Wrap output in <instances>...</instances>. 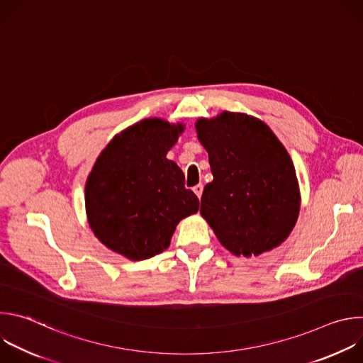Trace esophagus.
<instances>
[{"label": "esophagus", "mask_w": 363, "mask_h": 363, "mask_svg": "<svg viewBox=\"0 0 363 363\" xmlns=\"http://www.w3.org/2000/svg\"><path fill=\"white\" fill-rule=\"evenodd\" d=\"M192 191L196 194V196H198V198H201V195H202V191H203V186H202V184H198V185H195V186L192 188Z\"/></svg>", "instance_id": "obj_1"}]
</instances>
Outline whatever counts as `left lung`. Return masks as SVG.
I'll use <instances>...</instances> for the list:
<instances>
[{"label": "left lung", "mask_w": 363, "mask_h": 363, "mask_svg": "<svg viewBox=\"0 0 363 363\" xmlns=\"http://www.w3.org/2000/svg\"><path fill=\"white\" fill-rule=\"evenodd\" d=\"M214 179L201 198V216L235 255L280 245L300 211L298 182L283 143L260 119L223 112L195 123Z\"/></svg>", "instance_id": "obj_1"}]
</instances>
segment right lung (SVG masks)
Instances as JSON below:
<instances>
[{
  "mask_svg": "<svg viewBox=\"0 0 363 363\" xmlns=\"http://www.w3.org/2000/svg\"><path fill=\"white\" fill-rule=\"evenodd\" d=\"M182 132V123L143 119L116 135L89 174V225L101 244L129 260L167 250L178 223L198 211L181 168L167 160Z\"/></svg>",
  "mask_w": 363,
  "mask_h": 363,
  "instance_id": "1",
  "label": "right lung"
}]
</instances>
